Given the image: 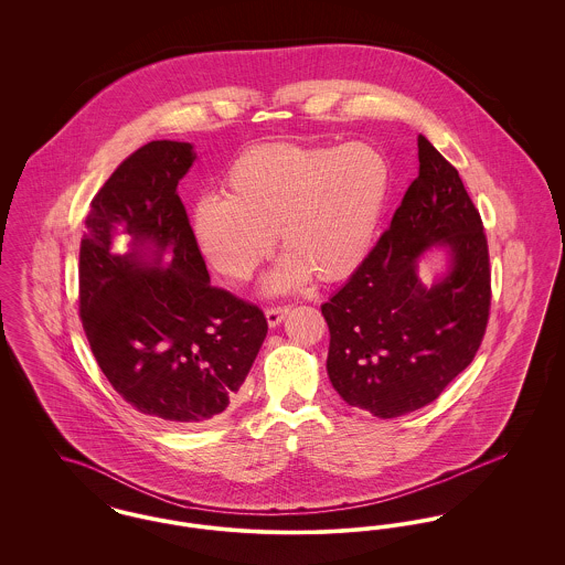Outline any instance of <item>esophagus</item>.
Segmentation results:
<instances>
[{
    "label": "esophagus",
    "instance_id": "obj_1",
    "mask_svg": "<svg viewBox=\"0 0 565 565\" xmlns=\"http://www.w3.org/2000/svg\"><path fill=\"white\" fill-rule=\"evenodd\" d=\"M290 313V307L288 305H279V307H269L267 309V322L269 326H277V323H281V320L286 318Z\"/></svg>",
    "mask_w": 565,
    "mask_h": 565
}]
</instances>
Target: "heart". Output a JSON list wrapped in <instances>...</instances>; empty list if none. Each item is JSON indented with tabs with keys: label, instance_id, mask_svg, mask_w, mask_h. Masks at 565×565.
<instances>
[{
	"label": "heart",
	"instance_id": "heart-1",
	"mask_svg": "<svg viewBox=\"0 0 565 565\" xmlns=\"http://www.w3.org/2000/svg\"><path fill=\"white\" fill-rule=\"evenodd\" d=\"M390 190V164L369 143L267 141L231 162L220 196H203L190 235L203 258L245 281L269 258L273 231L286 252L269 292L348 277L366 258Z\"/></svg>",
	"mask_w": 565,
	"mask_h": 565
}]
</instances>
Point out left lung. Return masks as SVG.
I'll return each mask as SVG.
<instances>
[{"label":"left lung","mask_w":565,"mask_h":565,"mask_svg":"<svg viewBox=\"0 0 565 565\" xmlns=\"http://www.w3.org/2000/svg\"><path fill=\"white\" fill-rule=\"evenodd\" d=\"M419 175L390 228L322 305L330 330L326 369L339 396L381 419L434 403L477 355L491 309L483 220L456 167L419 135ZM450 247L448 275L431 289L416 260Z\"/></svg>","instance_id":"8db88e82"}]
</instances>
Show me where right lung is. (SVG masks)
I'll use <instances>...</instances> for the list:
<instances>
[{"label": "right lung", "instance_id": "add662e5", "mask_svg": "<svg viewBox=\"0 0 565 565\" xmlns=\"http://www.w3.org/2000/svg\"><path fill=\"white\" fill-rule=\"evenodd\" d=\"M194 159L190 143L161 139L120 162L90 201L78 269L82 326L111 387L184 428L237 404L269 330L263 309L210 284L178 194ZM120 234L129 255L113 252Z\"/></svg>", "mask_w": 565, "mask_h": 565}]
</instances>
